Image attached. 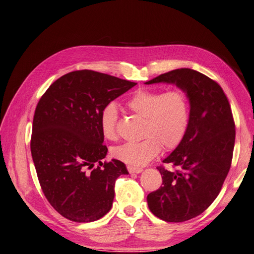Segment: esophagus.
<instances>
[{"mask_svg": "<svg viewBox=\"0 0 254 254\" xmlns=\"http://www.w3.org/2000/svg\"><path fill=\"white\" fill-rule=\"evenodd\" d=\"M142 168H139V167H132V166H128V172L130 174H140L142 173Z\"/></svg>", "mask_w": 254, "mask_h": 254, "instance_id": "esophagus-1", "label": "esophagus"}]
</instances>
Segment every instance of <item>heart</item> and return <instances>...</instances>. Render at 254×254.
Returning a JSON list of instances; mask_svg holds the SVG:
<instances>
[{"label":"heart","mask_w":254,"mask_h":254,"mask_svg":"<svg viewBox=\"0 0 254 254\" xmlns=\"http://www.w3.org/2000/svg\"><path fill=\"white\" fill-rule=\"evenodd\" d=\"M127 106L144 118V139L114 146L112 152L116 159L130 166H143L160 153L162 146L170 151L182 142L190 120L189 100L183 90L164 93L139 90L127 101ZM117 120V105L106 104L100 114L101 131L106 139H116Z\"/></svg>","instance_id":"1"}]
</instances>
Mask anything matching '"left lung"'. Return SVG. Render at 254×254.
<instances>
[{
	"mask_svg": "<svg viewBox=\"0 0 254 254\" xmlns=\"http://www.w3.org/2000/svg\"><path fill=\"white\" fill-rule=\"evenodd\" d=\"M175 84L187 94L188 129L176 149L163 160L177 167H157L163 184L146 196L150 211L165 222L180 223L203 213L216 199L232 164L235 123L228 100L217 82L201 72L180 68L145 84Z\"/></svg>",
	"mask_w": 254,
	"mask_h": 254,
	"instance_id": "8db88e82",
	"label": "left lung"
}]
</instances>
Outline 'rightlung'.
<instances>
[{"label": "right lung", "instance_id": "obj_1", "mask_svg": "<svg viewBox=\"0 0 254 254\" xmlns=\"http://www.w3.org/2000/svg\"><path fill=\"white\" fill-rule=\"evenodd\" d=\"M93 70H76L54 81L33 116L31 155L50 204L78 223L103 217L113 204L115 180L126 165L108 154L100 127L106 104L136 86Z\"/></svg>", "mask_w": 254, "mask_h": 254}]
</instances>
